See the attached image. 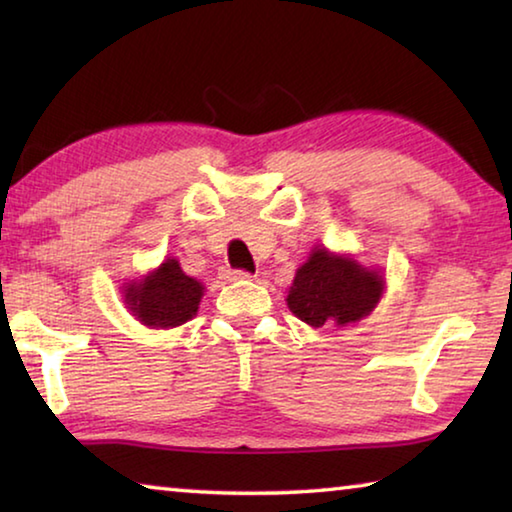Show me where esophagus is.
I'll return each mask as SVG.
<instances>
[{
    "label": "esophagus",
    "mask_w": 512,
    "mask_h": 512,
    "mask_svg": "<svg viewBox=\"0 0 512 512\" xmlns=\"http://www.w3.org/2000/svg\"><path fill=\"white\" fill-rule=\"evenodd\" d=\"M221 280H225V282L250 280V273H246V271H232V268H225V271H221Z\"/></svg>",
    "instance_id": "esophagus-1"
}]
</instances>
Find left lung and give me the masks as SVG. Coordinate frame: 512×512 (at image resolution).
<instances>
[{"mask_svg":"<svg viewBox=\"0 0 512 512\" xmlns=\"http://www.w3.org/2000/svg\"><path fill=\"white\" fill-rule=\"evenodd\" d=\"M386 291L381 268L363 266L352 253L311 248L289 287L287 307L309 327H348L370 316Z\"/></svg>","mask_w":512,"mask_h":512,"instance_id":"left-lung-1","label":"left lung"}]
</instances>
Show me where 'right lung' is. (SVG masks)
Returning a JSON list of instances; mask_svg holds the SVG:
<instances>
[{
    "label": "right lung",
    "instance_id": "add662e5",
    "mask_svg": "<svg viewBox=\"0 0 512 512\" xmlns=\"http://www.w3.org/2000/svg\"><path fill=\"white\" fill-rule=\"evenodd\" d=\"M124 305L149 329H171L192 320L205 296V284L185 275L176 257H167L137 280L121 287Z\"/></svg>",
    "mask_w": 512,
    "mask_h": 512
}]
</instances>
